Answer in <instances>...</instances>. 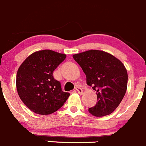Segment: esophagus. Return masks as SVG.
Returning <instances> with one entry per match:
<instances>
[{"mask_svg": "<svg viewBox=\"0 0 146 146\" xmlns=\"http://www.w3.org/2000/svg\"><path fill=\"white\" fill-rule=\"evenodd\" d=\"M76 90V92H78V93L79 94H83V90L82 89V88H80L79 86H77V87H76V89H75Z\"/></svg>", "mask_w": 146, "mask_h": 146, "instance_id": "1", "label": "esophagus"}]
</instances>
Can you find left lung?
Wrapping results in <instances>:
<instances>
[{
	"label": "left lung",
	"instance_id": "left-lung-1",
	"mask_svg": "<svg viewBox=\"0 0 146 146\" xmlns=\"http://www.w3.org/2000/svg\"><path fill=\"white\" fill-rule=\"evenodd\" d=\"M73 58L86 74V84L96 91L97 101L89 112L97 117L113 113L126 92L128 73L121 62L104 51L91 50Z\"/></svg>",
	"mask_w": 146,
	"mask_h": 146
}]
</instances>
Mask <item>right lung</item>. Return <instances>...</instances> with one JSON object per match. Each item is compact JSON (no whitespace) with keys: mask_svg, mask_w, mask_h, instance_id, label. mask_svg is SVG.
<instances>
[{"mask_svg":"<svg viewBox=\"0 0 146 146\" xmlns=\"http://www.w3.org/2000/svg\"><path fill=\"white\" fill-rule=\"evenodd\" d=\"M66 57L65 54L52 50H40L28 56L20 66L16 76L18 94L34 113L51 114L60 109L70 96L53 76L54 70Z\"/></svg>","mask_w":146,"mask_h":146,"instance_id":"1","label":"right lung"}]
</instances>
